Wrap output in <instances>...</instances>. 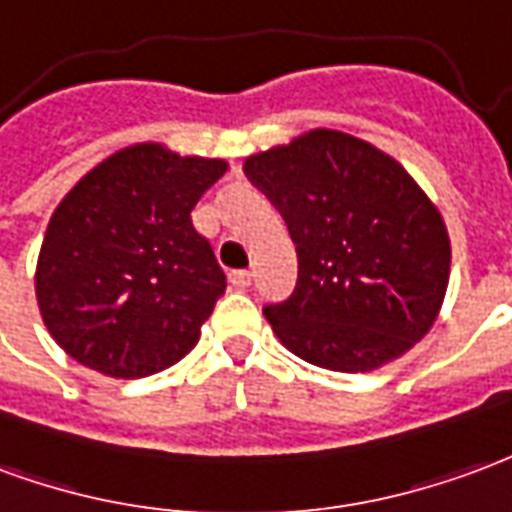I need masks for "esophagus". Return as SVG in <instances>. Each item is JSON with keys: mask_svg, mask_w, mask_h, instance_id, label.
I'll return each mask as SVG.
<instances>
[{"mask_svg": "<svg viewBox=\"0 0 512 512\" xmlns=\"http://www.w3.org/2000/svg\"><path fill=\"white\" fill-rule=\"evenodd\" d=\"M229 281L237 286V289H248L253 281V272L251 270H234L229 275Z\"/></svg>", "mask_w": 512, "mask_h": 512, "instance_id": "obj_1", "label": "esophagus"}]
</instances>
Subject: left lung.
<instances>
[{"label": "left lung", "instance_id": "left-lung-1", "mask_svg": "<svg viewBox=\"0 0 512 512\" xmlns=\"http://www.w3.org/2000/svg\"><path fill=\"white\" fill-rule=\"evenodd\" d=\"M297 245L272 333L305 363L376 371L412 349L445 302L450 234L412 174L363 138L316 128L245 160Z\"/></svg>", "mask_w": 512, "mask_h": 512}]
</instances>
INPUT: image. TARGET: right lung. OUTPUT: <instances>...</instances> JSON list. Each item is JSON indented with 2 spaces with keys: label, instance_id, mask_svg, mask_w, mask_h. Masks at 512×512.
<instances>
[{
  "label": "right lung",
  "instance_id": "1",
  "mask_svg": "<svg viewBox=\"0 0 512 512\" xmlns=\"http://www.w3.org/2000/svg\"><path fill=\"white\" fill-rule=\"evenodd\" d=\"M226 169V160L144 141L98 163L59 201L35 294L48 333L76 363L141 379L199 343L226 275L190 212Z\"/></svg>",
  "mask_w": 512,
  "mask_h": 512
}]
</instances>
